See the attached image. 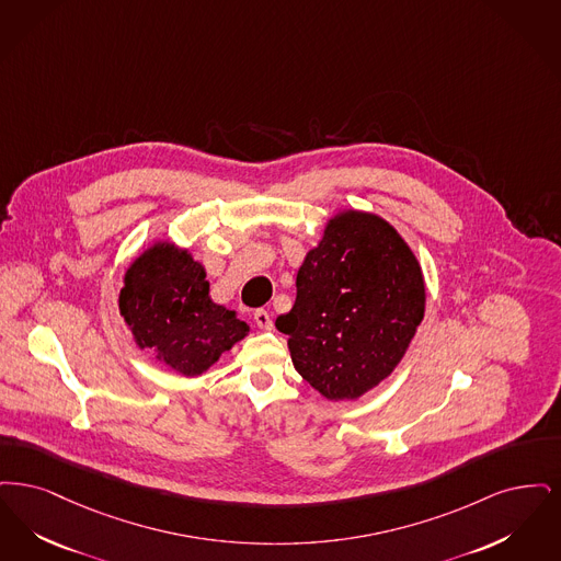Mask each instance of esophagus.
Listing matches in <instances>:
<instances>
[{
  "label": "esophagus",
  "mask_w": 561,
  "mask_h": 561,
  "mask_svg": "<svg viewBox=\"0 0 561 561\" xmlns=\"http://www.w3.org/2000/svg\"><path fill=\"white\" fill-rule=\"evenodd\" d=\"M253 320H255V324H257L260 329H264V331L272 329V317H270L266 310H255V312H253Z\"/></svg>",
  "instance_id": "34e87169"
}]
</instances>
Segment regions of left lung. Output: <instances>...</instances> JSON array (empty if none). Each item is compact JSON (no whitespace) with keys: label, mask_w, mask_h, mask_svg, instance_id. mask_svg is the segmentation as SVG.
I'll list each match as a JSON object with an SVG mask.
<instances>
[{"label":"left lung","mask_w":561,"mask_h":561,"mask_svg":"<svg viewBox=\"0 0 561 561\" xmlns=\"http://www.w3.org/2000/svg\"><path fill=\"white\" fill-rule=\"evenodd\" d=\"M289 335L293 366L329 400H354L402 360L425 310L419 262L386 219L345 211L297 272Z\"/></svg>","instance_id":"1"}]
</instances>
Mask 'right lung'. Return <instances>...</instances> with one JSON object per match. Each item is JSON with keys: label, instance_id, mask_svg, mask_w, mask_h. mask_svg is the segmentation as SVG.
Returning <instances> with one entry per match:
<instances>
[{"label": "right lung", "instance_id": "1", "mask_svg": "<svg viewBox=\"0 0 561 561\" xmlns=\"http://www.w3.org/2000/svg\"><path fill=\"white\" fill-rule=\"evenodd\" d=\"M119 310L136 343L186 377L249 333L247 322L209 299L203 266L170 243L150 247L127 270Z\"/></svg>", "mask_w": 561, "mask_h": 561}]
</instances>
